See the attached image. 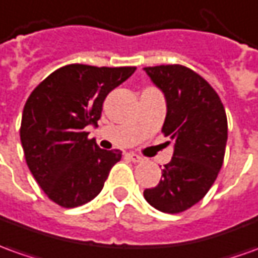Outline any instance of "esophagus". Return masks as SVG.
Wrapping results in <instances>:
<instances>
[{
    "mask_svg": "<svg viewBox=\"0 0 258 258\" xmlns=\"http://www.w3.org/2000/svg\"><path fill=\"white\" fill-rule=\"evenodd\" d=\"M126 156H127V159L129 160H132L133 163H140V161H143V157H140L139 154H136V153H127Z\"/></svg>",
    "mask_w": 258,
    "mask_h": 258,
    "instance_id": "obj_1",
    "label": "esophagus"
}]
</instances>
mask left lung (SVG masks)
<instances>
[{"instance_id":"obj_1","label":"left lung","mask_w":258,"mask_h":258,"mask_svg":"<svg viewBox=\"0 0 258 258\" xmlns=\"http://www.w3.org/2000/svg\"><path fill=\"white\" fill-rule=\"evenodd\" d=\"M143 70L166 97L161 132L174 143L173 159L163 168L161 180L143 195L161 212L180 214L207 195L219 174L227 142L226 112L207 80L185 66Z\"/></svg>"}]
</instances>
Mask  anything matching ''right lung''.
Listing matches in <instances>:
<instances>
[{
  "label": "right lung",
  "mask_w": 258,
  "mask_h": 258,
  "mask_svg": "<svg viewBox=\"0 0 258 258\" xmlns=\"http://www.w3.org/2000/svg\"><path fill=\"white\" fill-rule=\"evenodd\" d=\"M136 67L69 64L53 72L32 91L24 106L21 143L37 184L63 208L81 207L102 189L122 157L88 139L106 95Z\"/></svg>",
  "instance_id": "obj_1"
}]
</instances>
